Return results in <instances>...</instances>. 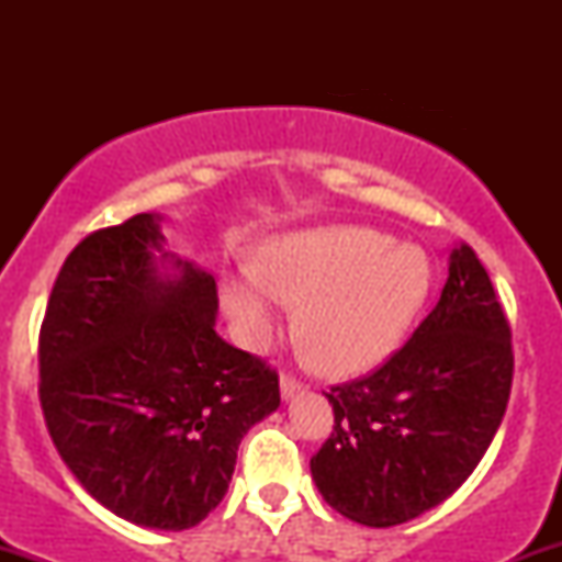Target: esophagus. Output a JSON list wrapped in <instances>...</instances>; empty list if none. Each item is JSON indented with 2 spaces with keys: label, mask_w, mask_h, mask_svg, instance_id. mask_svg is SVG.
Masks as SVG:
<instances>
[{
  "label": "esophagus",
  "mask_w": 562,
  "mask_h": 562,
  "mask_svg": "<svg viewBox=\"0 0 562 562\" xmlns=\"http://www.w3.org/2000/svg\"><path fill=\"white\" fill-rule=\"evenodd\" d=\"M301 389H303V385H301L299 380H295V378H290V375H280V396L285 398V402H288V398L299 396Z\"/></svg>",
  "instance_id": "34e87169"
}]
</instances>
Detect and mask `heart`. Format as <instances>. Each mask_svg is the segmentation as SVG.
I'll return each mask as SVG.
<instances>
[{
	"mask_svg": "<svg viewBox=\"0 0 562 562\" xmlns=\"http://www.w3.org/2000/svg\"><path fill=\"white\" fill-rule=\"evenodd\" d=\"M434 288L417 245L370 227H317L267 243L250 272L222 280L224 312L248 348L280 327V303L299 306V338L325 375L375 370L404 344Z\"/></svg>",
	"mask_w": 562,
	"mask_h": 562,
	"instance_id": "heart-1",
	"label": "heart"
}]
</instances>
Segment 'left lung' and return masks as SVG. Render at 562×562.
Wrapping results in <instances>:
<instances>
[{
    "label": "left lung",
    "mask_w": 562,
    "mask_h": 562,
    "mask_svg": "<svg viewBox=\"0 0 562 562\" xmlns=\"http://www.w3.org/2000/svg\"><path fill=\"white\" fill-rule=\"evenodd\" d=\"M513 346L505 312L470 245L449 256L436 308L378 372L325 393L335 428L312 479L353 524L391 528L449 499L505 417Z\"/></svg>",
    "instance_id": "1"
}]
</instances>
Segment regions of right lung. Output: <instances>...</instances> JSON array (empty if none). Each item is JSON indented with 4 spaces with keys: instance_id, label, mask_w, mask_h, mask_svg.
Wrapping results in <instances>:
<instances>
[{
    "instance_id": "add662e5",
    "label": "right lung",
    "mask_w": 562,
    "mask_h": 562,
    "mask_svg": "<svg viewBox=\"0 0 562 562\" xmlns=\"http://www.w3.org/2000/svg\"><path fill=\"white\" fill-rule=\"evenodd\" d=\"M160 214L83 237L49 293L38 398L63 462L119 518L198 526L280 380L214 330L216 280L166 250Z\"/></svg>"
}]
</instances>
